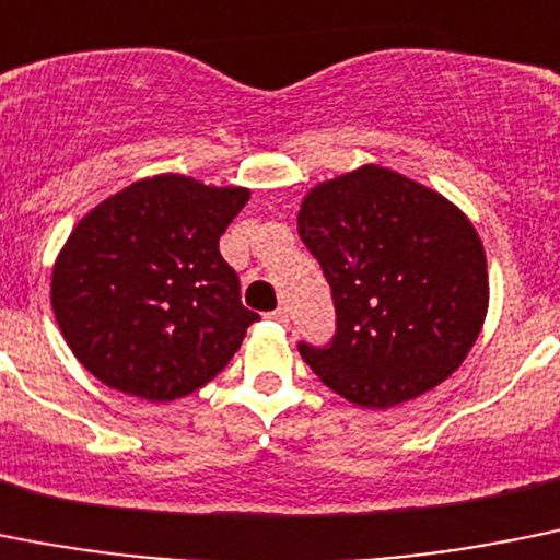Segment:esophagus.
<instances>
[{"label": "esophagus", "mask_w": 560, "mask_h": 560, "mask_svg": "<svg viewBox=\"0 0 560 560\" xmlns=\"http://www.w3.org/2000/svg\"><path fill=\"white\" fill-rule=\"evenodd\" d=\"M270 317H273L276 323H284V326H287V323H290V315H287V310H284V306H279V310H273V312H270Z\"/></svg>", "instance_id": "1"}]
</instances>
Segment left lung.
Here are the masks:
<instances>
[{
  "instance_id": "8db88e82",
  "label": "left lung",
  "mask_w": 560,
  "mask_h": 560,
  "mask_svg": "<svg viewBox=\"0 0 560 560\" xmlns=\"http://www.w3.org/2000/svg\"><path fill=\"white\" fill-rule=\"evenodd\" d=\"M298 234L337 310L328 348L298 345L323 384L362 409H392L462 368L489 312V273L456 203L362 165L306 192Z\"/></svg>"
}]
</instances>
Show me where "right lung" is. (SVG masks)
<instances>
[{
    "label": "right lung",
    "mask_w": 560,
    "mask_h": 560,
    "mask_svg": "<svg viewBox=\"0 0 560 560\" xmlns=\"http://www.w3.org/2000/svg\"><path fill=\"white\" fill-rule=\"evenodd\" d=\"M248 187L160 174L104 198L51 268V310L77 362L104 386L165 404L215 378L259 315L218 240Z\"/></svg>",
    "instance_id": "obj_1"
}]
</instances>
